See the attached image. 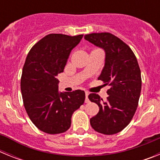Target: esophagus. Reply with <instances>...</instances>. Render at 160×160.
Listing matches in <instances>:
<instances>
[{
  "mask_svg": "<svg viewBox=\"0 0 160 160\" xmlns=\"http://www.w3.org/2000/svg\"><path fill=\"white\" fill-rule=\"evenodd\" d=\"M88 95H89L88 93L86 92V99H85V102L86 103L90 102V100H89V98H88Z\"/></svg>",
  "mask_w": 160,
  "mask_h": 160,
  "instance_id": "1",
  "label": "esophagus"
}]
</instances>
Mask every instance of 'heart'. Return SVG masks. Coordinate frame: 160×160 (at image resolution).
<instances>
[{
    "instance_id": "b5f03b06",
    "label": "heart",
    "mask_w": 160,
    "mask_h": 160,
    "mask_svg": "<svg viewBox=\"0 0 160 160\" xmlns=\"http://www.w3.org/2000/svg\"><path fill=\"white\" fill-rule=\"evenodd\" d=\"M96 50H98V49H96Z\"/></svg>"
}]
</instances>
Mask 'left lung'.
Wrapping results in <instances>:
<instances>
[{
  "label": "left lung",
  "mask_w": 160,
  "mask_h": 160,
  "mask_svg": "<svg viewBox=\"0 0 160 160\" xmlns=\"http://www.w3.org/2000/svg\"><path fill=\"white\" fill-rule=\"evenodd\" d=\"M84 38L105 51V65L98 79L110 86L107 101L98 94H89V99L99 107L90 125L97 132L114 135L130 123L136 111L142 87L140 69L131 48L116 36L94 32Z\"/></svg>",
  "instance_id": "obj_1"
}]
</instances>
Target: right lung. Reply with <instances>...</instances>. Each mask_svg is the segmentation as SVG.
<instances>
[{"label":"right lung","instance_id":"right-lung-1","mask_svg":"<svg viewBox=\"0 0 160 160\" xmlns=\"http://www.w3.org/2000/svg\"><path fill=\"white\" fill-rule=\"evenodd\" d=\"M83 35H46L32 46L25 59L21 90L25 111L32 123L47 134H60L71 125L72 114L84 103L85 92H59L62 73L72 49Z\"/></svg>","mask_w":160,"mask_h":160}]
</instances>
